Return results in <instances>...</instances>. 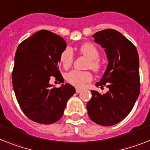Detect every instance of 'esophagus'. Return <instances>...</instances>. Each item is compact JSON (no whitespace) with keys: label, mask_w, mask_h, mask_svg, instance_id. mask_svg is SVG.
Here are the masks:
<instances>
[{"label":"esophagus","mask_w":150,"mask_h":150,"mask_svg":"<svg viewBox=\"0 0 150 150\" xmlns=\"http://www.w3.org/2000/svg\"><path fill=\"white\" fill-rule=\"evenodd\" d=\"M83 91V90H81V89H80V88H76V93H80V92H82Z\"/></svg>","instance_id":"1"}]
</instances>
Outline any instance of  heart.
<instances>
[{
    "instance_id": "heart-1",
    "label": "heart",
    "mask_w": 150,
    "mask_h": 150,
    "mask_svg": "<svg viewBox=\"0 0 150 150\" xmlns=\"http://www.w3.org/2000/svg\"><path fill=\"white\" fill-rule=\"evenodd\" d=\"M80 53L86 58L90 62L88 63V67H90L94 71H98L101 68V64L97 59L99 58V51L94 45L91 44H83L79 49ZM60 62L62 66L65 69L70 68L74 62V53L71 48H66L62 52L60 55ZM92 74L88 71H80V70H71L67 74V80L76 87H83L86 83L92 80Z\"/></svg>"
}]
</instances>
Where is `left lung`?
<instances>
[{
	"instance_id": "1",
	"label": "left lung",
	"mask_w": 150,
	"mask_h": 150,
	"mask_svg": "<svg viewBox=\"0 0 150 150\" xmlns=\"http://www.w3.org/2000/svg\"><path fill=\"white\" fill-rule=\"evenodd\" d=\"M105 49L108 65L96 86L106 85L109 91L100 94L91 90L86 104L90 120L104 127L117 124L130 112L139 95V60L137 48L122 33L106 29L93 35Z\"/></svg>"
}]
</instances>
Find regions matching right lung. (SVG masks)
<instances>
[{
  "label": "right lung",
  "mask_w": 150,
  "mask_h": 150,
  "mask_svg": "<svg viewBox=\"0 0 150 150\" xmlns=\"http://www.w3.org/2000/svg\"><path fill=\"white\" fill-rule=\"evenodd\" d=\"M66 47L61 37L45 30L33 33L17 47L12 72L13 90L23 113L34 122L51 124L59 120L76 92L69 83L59 88L50 84L51 76L64 83L59 64Z\"/></svg>",
  "instance_id": "obj_1"
}]
</instances>
